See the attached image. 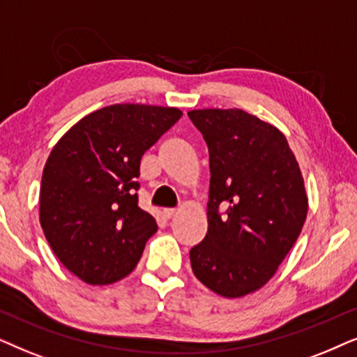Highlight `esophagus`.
<instances>
[{"instance_id": "obj_1", "label": "esophagus", "mask_w": 357, "mask_h": 357, "mask_svg": "<svg viewBox=\"0 0 357 357\" xmlns=\"http://www.w3.org/2000/svg\"><path fill=\"white\" fill-rule=\"evenodd\" d=\"M176 213H178V212H176V208H165V211H163V215H165V218H168V220H169V218H173Z\"/></svg>"}]
</instances>
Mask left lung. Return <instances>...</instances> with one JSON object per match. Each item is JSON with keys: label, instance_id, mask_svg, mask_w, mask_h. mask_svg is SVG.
<instances>
[{"label": "left lung", "instance_id": "obj_1", "mask_svg": "<svg viewBox=\"0 0 357 357\" xmlns=\"http://www.w3.org/2000/svg\"><path fill=\"white\" fill-rule=\"evenodd\" d=\"M208 149L207 235L192 273L218 296L258 291L301 235L308 199L286 135L241 109L188 112Z\"/></svg>", "mask_w": 357, "mask_h": 357}]
</instances>
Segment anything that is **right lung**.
Instances as JSON below:
<instances>
[{"mask_svg": "<svg viewBox=\"0 0 357 357\" xmlns=\"http://www.w3.org/2000/svg\"><path fill=\"white\" fill-rule=\"evenodd\" d=\"M183 112L114 104L76 122L50 151L40 184V225L70 273L93 286L130 274L158 230L139 207L142 155Z\"/></svg>", "mask_w": 357, "mask_h": 357, "instance_id": "right-lung-1", "label": "right lung"}]
</instances>
